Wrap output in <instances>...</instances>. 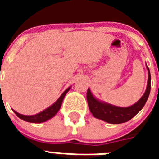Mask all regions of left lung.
I'll return each mask as SVG.
<instances>
[{
    "label": "left lung",
    "mask_w": 159,
    "mask_h": 159,
    "mask_svg": "<svg viewBox=\"0 0 159 159\" xmlns=\"http://www.w3.org/2000/svg\"><path fill=\"white\" fill-rule=\"evenodd\" d=\"M148 83H147V90L141 99L132 106L128 107H119L112 106L107 103H103L100 101L97 100L91 93V91L88 88L87 92V100L88 107L94 116L97 119L113 124L123 123L129 121L130 119L136 116L142 108L144 107L150 92H151V73L148 67Z\"/></svg>",
    "instance_id": "1"
}]
</instances>
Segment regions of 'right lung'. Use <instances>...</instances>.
<instances>
[{
    "mask_svg": "<svg viewBox=\"0 0 159 159\" xmlns=\"http://www.w3.org/2000/svg\"><path fill=\"white\" fill-rule=\"evenodd\" d=\"M70 88H68L67 89H66L65 91H64V93L60 95V97L58 99V100L55 102L54 104L52 105L51 107H49L48 108L45 109V110L43 111L40 112V113L36 114V115H34V116H24V115H20V114L17 113V112H16L15 111H13L14 113L16 114L20 119H23V120H25V121L26 122H29V123H40L47 121L49 119L52 118L53 116L58 112V111L60 110L61 104H62L63 100H64V96H65V95L67 94V92L69 91Z\"/></svg>",
    "mask_w": 159,
    "mask_h": 159,
    "instance_id": "obj_1",
    "label": "right lung"
}]
</instances>
